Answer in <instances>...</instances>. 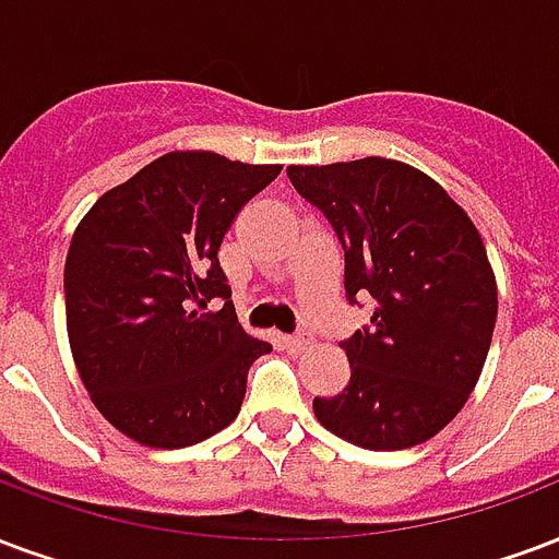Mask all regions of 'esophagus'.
<instances>
[{"label": "esophagus", "instance_id": "1", "mask_svg": "<svg viewBox=\"0 0 559 559\" xmlns=\"http://www.w3.org/2000/svg\"><path fill=\"white\" fill-rule=\"evenodd\" d=\"M311 343L313 341L308 337V334H287V337H281V346H284V349H290V353H305Z\"/></svg>", "mask_w": 559, "mask_h": 559}]
</instances>
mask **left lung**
Wrapping results in <instances>:
<instances>
[{
    "label": "left lung",
    "instance_id": "left-lung-1",
    "mask_svg": "<svg viewBox=\"0 0 559 559\" xmlns=\"http://www.w3.org/2000/svg\"><path fill=\"white\" fill-rule=\"evenodd\" d=\"M346 251L343 287L376 299L343 343L349 384L313 396L322 427L364 450L424 444L468 403L498 320V281L477 225L420 168L384 156L290 165Z\"/></svg>",
    "mask_w": 559,
    "mask_h": 559
}]
</instances>
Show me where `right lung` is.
<instances>
[{
  "instance_id": "add662e5",
  "label": "right lung",
  "mask_w": 559,
  "mask_h": 559,
  "mask_svg": "<svg viewBox=\"0 0 559 559\" xmlns=\"http://www.w3.org/2000/svg\"><path fill=\"white\" fill-rule=\"evenodd\" d=\"M213 151H171L97 198L73 230L64 311L91 403L144 448L177 450L239 415L254 358L218 248L239 210L278 177ZM213 298L222 312L204 314Z\"/></svg>"
}]
</instances>
